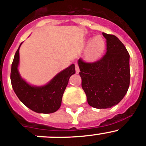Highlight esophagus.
<instances>
[{"instance_id":"obj_1","label":"esophagus","mask_w":146,"mask_h":146,"mask_svg":"<svg viewBox=\"0 0 146 146\" xmlns=\"http://www.w3.org/2000/svg\"><path fill=\"white\" fill-rule=\"evenodd\" d=\"M75 68H76V73H79L80 70H79V66L78 65V63L75 64Z\"/></svg>"}]
</instances>
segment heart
Segmentation results:
<instances>
[{
    "label": "heart",
    "instance_id": "1",
    "mask_svg": "<svg viewBox=\"0 0 146 146\" xmlns=\"http://www.w3.org/2000/svg\"><path fill=\"white\" fill-rule=\"evenodd\" d=\"M105 41L101 36H96L88 41L86 55L90 60H95L102 56L105 50Z\"/></svg>",
    "mask_w": 146,
    "mask_h": 146
}]
</instances>
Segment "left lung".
<instances>
[{
  "label": "left lung",
  "instance_id": "8db88e82",
  "mask_svg": "<svg viewBox=\"0 0 146 146\" xmlns=\"http://www.w3.org/2000/svg\"><path fill=\"white\" fill-rule=\"evenodd\" d=\"M107 52L100 60H78L81 86L88 103L96 109L111 108L124 98L130 86V54L116 36L103 32Z\"/></svg>",
  "mask_w": 146,
  "mask_h": 146
}]
</instances>
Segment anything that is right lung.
Wrapping results in <instances>:
<instances>
[{"mask_svg":"<svg viewBox=\"0 0 146 146\" xmlns=\"http://www.w3.org/2000/svg\"><path fill=\"white\" fill-rule=\"evenodd\" d=\"M20 46L15 53L11 65V81L13 91L23 104L35 112L50 114L56 111L60 107L69 78L76 73L75 65L72 64L58 73L47 85L32 86L21 78L18 71Z\"/></svg>","mask_w":146,"mask_h":146,"instance_id":"add662e5","label":"right lung"}]
</instances>
